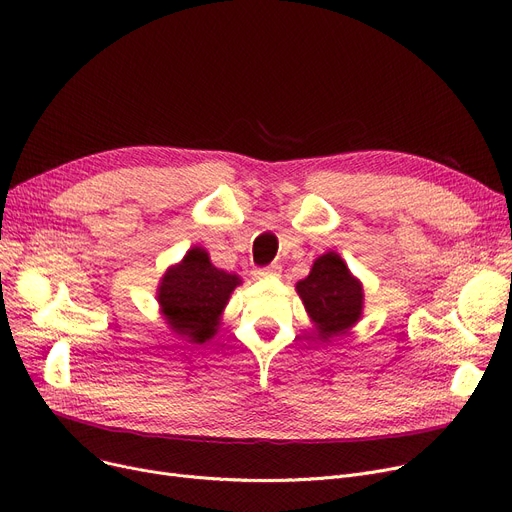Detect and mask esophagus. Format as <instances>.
Listing matches in <instances>:
<instances>
[{"mask_svg":"<svg viewBox=\"0 0 512 512\" xmlns=\"http://www.w3.org/2000/svg\"><path fill=\"white\" fill-rule=\"evenodd\" d=\"M280 270H282V267L280 265H267V267H257V270H255V276L257 278H267V276H278L280 274Z\"/></svg>","mask_w":512,"mask_h":512,"instance_id":"34e87169","label":"esophagus"}]
</instances>
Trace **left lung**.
<instances>
[{
    "instance_id": "obj_1",
    "label": "left lung",
    "mask_w": 512,
    "mask_h": 512,
    "mask_svg": "<svg viewBox=\"0 0 512 512\" xmlns=\"http://www.w3.org/2000/svg\"><path fill=\"white\" fill-rule=\"evenodd\" d=\"M297 292L319 338L344 334L361 319L363 286L334 251L313 261L309 276L297 282Z\"/></svg>"
}]
</instances>
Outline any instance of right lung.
Returning a JSON list of instances; mask_svg holds the SVG:
<instances>
[{"label": "right lung", "mask_w": 512, "mask_h": 512, "mask_svg": "<svg viewBox=\"0 0 512 512\" xmlns=\"http://www.w3.org/2000/svg\"><path fill=\"white\" fill-rule=\"evenodd\" d=\"M238 284L236 274L218 270L205 249L193 247L161 278L157 301L172 332L203 344L218 334L222 311Z\"/></svg>", "instance_id": "1"}]
</instances>
